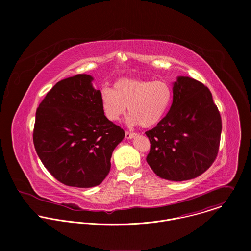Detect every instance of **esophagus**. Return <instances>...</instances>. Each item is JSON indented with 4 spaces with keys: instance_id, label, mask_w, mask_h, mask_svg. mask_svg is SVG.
<instances>
[{
    "instance_id": "esophagus-1",
    "label": "esophagus",
    "mask_w": 251,
    "mask_h": 251,
    "mask_svg": "<svg viewBox=\"0 0 251 251\" xmlns=\"http://www.w3.org/2000/svg\"><path fill=\"white\" fill-rule=\"evenodd\" d=\"M136 136V133H133V132H125V137L127 138V139H132V138H134Z\"/></svg>"
}]
</instances>
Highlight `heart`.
Instances as JSON below:
<instances>
[{"label": "heart", "mask_w": 251, "mask_h": 251, "mask_svg": "<svg viewBox=\"0 0 251 251\" xmlns=\"http://www.w3.org/2000/svg\"><path fill=\"white\" fill-rule=\"evenodd\" d=\"M172 97V87L164 80L122 78L115 81L112 89H102L101 105L111 121H118L128 107V123L148 128L161 121Z\"/></svg>", "instance_id": "b5f03b06"}]
</instances>
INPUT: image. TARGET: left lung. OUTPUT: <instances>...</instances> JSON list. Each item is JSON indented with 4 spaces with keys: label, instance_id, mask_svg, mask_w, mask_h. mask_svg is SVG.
<instances>
[{
    "label": "left lung",
    "instance_id": "1",
    "mask_svg": "<svg viewBox=\"0 0 251 251\" xmlns=\"http://www.w3.org/2000/svg\"><path fill=\"white\" fill-rule=\"evenodd\" d=\"M221 133V114L209 89L194 78L178 76L169 112L145 133L151 143L147 163L168 181L195 178L216 160Z\"/></svg>",
    "mask_w": 251,
    "mask_h": 251
}]
</instances>
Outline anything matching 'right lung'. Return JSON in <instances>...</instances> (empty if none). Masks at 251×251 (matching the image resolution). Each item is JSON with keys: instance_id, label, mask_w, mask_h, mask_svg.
<instances>
[{"instance_id": "obj_1", "label": "right lung", "mask_w": 251, "mask_h": 251, "mask_svg": "<svg viewBox=\"0 0 251 251\" xmlns=\"http://www.w3.org/2000/svg\"><path fill=\"white\" fill-rule=\"evenodd\" d=\"M92 80L88 75H77L58 81L35 113V151L47 170L69 187L100 185L125 136L104 115L101 92Z\"/></svg>"}]
</instances>
